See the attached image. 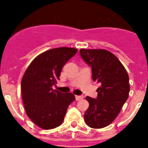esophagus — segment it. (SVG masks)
Returning a JSON list of instances; mask_svg holds the SVG:
<instances>
[{
	"mask_svg": "<svg viewBox=\"0 0 148 148\" xmlns=\"http://www.w3.org/2000/svg\"><path fill=\"white\" fill-rule=\"evenodd\" d=\"M83 95H75V100L79 101L83 99Z\"/></svg>",
	"mask_w": 148,
	"mask_h": 148,
	"instance_id": "obj_1",
	"label": "esophagus"
}]
</instances>
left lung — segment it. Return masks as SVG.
Listing matches in <instances>:
<instances>
[{"mask_svg": "<svg viewBox=\"0 0 148 148\" xmlns=\"http://www.w3.org/2000/svg\"><path fill=\"white\" fill-rule=\"evenodd\" d=\"M80 56L92 68L93 82L101 84L96 99L86 97L90 105L84 121L90 127H104L114 121L127 99L129 76L119 60L109 51L82 49Z\"/></svg>", "mask_w": 148, "mask_h": 148, "instance_id": "obj_1", "label": "left lung"}]
</instances>
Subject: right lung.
I'll return each instance as SVG.
<instances>
[{
    "instance_id": "1",
    "label": "right lung",
    "mask_w": 148,
    "mask_h": 148,
    "mask_svg": "<svg viewBox=\"0 0 148 148\" xmlns=\"http://www.w3.org/2000/svg\"><path fill=\"white\" fill-rule=\"evenodd\" d=\"M78 49L60 47L49 49L35 58L26 70L21 81V94L29 118L44 130L61 125L68 106L75 100L71 92L53 90L63 66Z\"/></svg>"
}]
</instances>
